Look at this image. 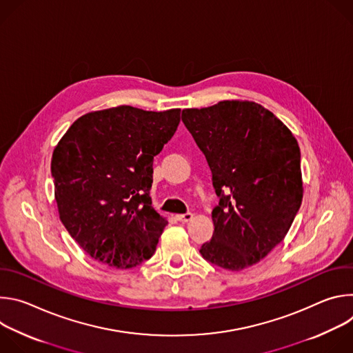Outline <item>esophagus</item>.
I'll list each match as a JSON object with an SVG mask.
<instances>
[{"label":"esophagus","mask_w":353,"mask_h":353,"mask_svg":"<svg viewBox=\"0 0 353 353\" xmlns=\"http://www.w3.org/2000/svg\"><path fill=\"white\" fill-rule=\"evenodd\" d=\"M176 219H177L179 222H183V223H185V222H188V221H191V219H192V214H191V212L179 214V215H176Z\"/></svg>","instance_id":"esophagus-1"}]
</instances>
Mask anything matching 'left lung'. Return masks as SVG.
Masks as SVG:
<instances>
[{
	"label": "left lung",
	"mask_w": 353,
	"mask_h": 353,
	"mask_svg": "<svg viewBox=\"0 0 353 353\" xmlns=\"http://www.w3.org/2000/svg\"><path fill=\"white\" fill-rule=\"evenodd\" d=\"M181 120L205 155L219 198L201 256L230 271L259 263L283 240L303 198L296 138L253 102L185 109Z\"/></svg>",
	"instance_id": "left-lung-1"
}]
</instances>
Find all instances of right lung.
I'll use <instances>...</instances> for the list:
<instances>
[{
  "instance_id": "right-lung-1",
  "label": "right lung",
  "mask_w": 353,
  "mask_h": 353,
  "mask_svg": "<svg viewBox=\"0 0 353 353\" xmlns=\"http://www.w3.org/2000/svg\"><path fill=\"white\" fill-rule=\"evenodd\" d=\"M179 123L180 109L119 106L79 117L56 146L60 219L93 260L127 270L154 256L168 225L149 195L154 158Z\"/></svg>"
}]
</instances>
